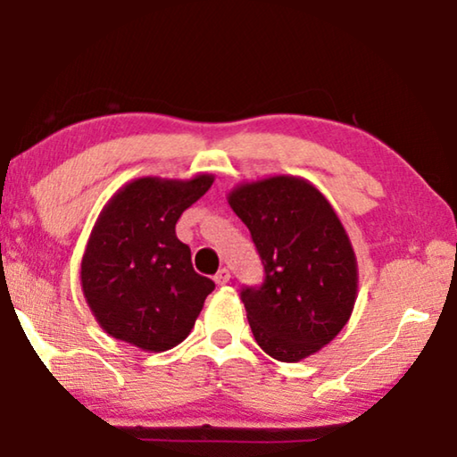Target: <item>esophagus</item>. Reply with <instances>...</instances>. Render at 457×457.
<instances>
[{
  "label": "esophagus",
  "mask_w": 457,
  "mask_h": 457,
  "mask_svg": "<svg viewBox=\"0 0 457 457\" xmlns=\"http://www.w3.org/2000/svg\"><path fill=\"white\" fill-rule=\"evenodd\" d=\"M214 280H216V285H220V287L227 285L230 280V272L227 270V268H220V270L214 274Z\"/></svg>",
  "instance_id": "34e87169"
}]
</instances>
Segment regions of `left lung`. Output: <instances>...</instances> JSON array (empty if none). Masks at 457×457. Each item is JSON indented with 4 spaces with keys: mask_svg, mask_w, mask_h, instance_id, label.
<instances>
[{
    "mask_svg": "<svg viewBox=\"0 0 457 457\" xmlns=\"http://www.w3.org/2000/svg\"><path fill=\"white\" fill-rule=\"evenodd\" d=\"M228 204L264 264V283L241 289L255 343L278 361L308 358L341 333L358 293L339 216L314 185L285 174L235 187Z\"/></svg>",
    "mask_w": 457,
    "mask_h": 457,
    "instance_id": "8db88e82",
    "label": "left lung"
}]
</instances>
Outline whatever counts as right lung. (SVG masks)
Masks as SVG:
<instances>
[{
  "label": "right lung",
  "instance_id": "add662e5",
  "mask_svg": "<svg viewBox=\"0 0 457 457\" xmlns=\"http://www.w3.org/2000/svg\"><path fill=\"white\" fill-rule=\"evenodd\" d=\"M212 183V174L143 177L105 204L80 262V285L110 337L166 352L191 333L216 285L193 270L191 249L174 227Z\"/></svg>",
  "mask_w": 457,
  "mask_h": 457
}]
</instances>
